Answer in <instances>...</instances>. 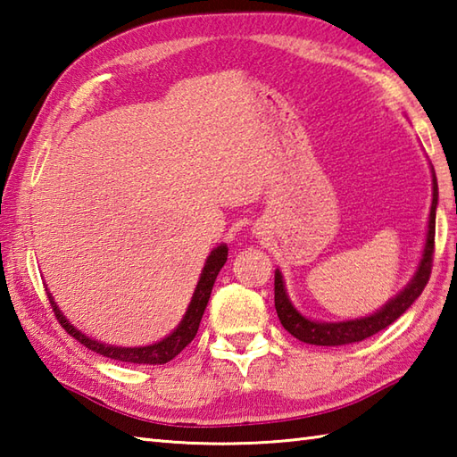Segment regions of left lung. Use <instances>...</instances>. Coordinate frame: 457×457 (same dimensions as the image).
Returning <instances> with one entry per match:
<instances>
[{
    "mask_svg": "<svg viewBox=\"0 0 457 457\" xmlns=\"http://www.w3.org/2000/svg\"><path fill=\"white\" fill-rule=\"evenodd\" d=\"M434 170V169H432ZM434 182V194H432V208H430V221H428V236H426L424 255L420 259V267L416 270L411 285L406 287L403 293L386 303L378 312L367 318L349 320V322H337V324H320L312 320L304 318L296 312V308L290 304V300L285 293L283 277L278 270H275V308L280 324L288 334H293L296 339L304 344L314 345H345L355 344L381 332L386 326H391L396 318H401L409 306L420 296L426 283H428L432 273V261H434V237H436V206H438V182H436V174H432Z\"/></svg>",
    "mask_w": 457,
    "mask_h": 457,
    "instance_id": "8db88e82",
    "label": "left lung"
}]
</instances>
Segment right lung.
Returning <instances> with one entry per match:
<instances>
[{
	"instance_id": "1",
	"label": "right lung",
	"mask_w": 457,
	"mask_h": 457,
	"mask_svg": "<svg viewBox=\"0 0 457 457\" xmlns=\"http://www.w3.org/2000/svg\"><path fill=\"white\" fill-rule=\"evenodd\" d=\"M228 259V247L226 245H220L212 251V255L208 257L206 265H204L202 270V277L196 285V290H194V296H192V303L187 310V314H184L180 326L174 329V332L164 337L162 342L159 344H153L147 347H113V345H105L96 342L92 337H86L82 332H79L74 326L68 324V320L62 316L61 310L54 304L53 296L48 295V303L53 306V312L58 320V324H61L68 334L72 337L79 339L80 344H84L92 352L100 353L104 357H110L115 359V361H123V363H143V365H161V363H167L170 361L172 357H177L184 347H187L194 336H196L198 328H200V320L204 310H206V304L210 300L212 295V287L216 283V277L220 273V269L223 267Z\"/></svg>"
}]
</instances>
